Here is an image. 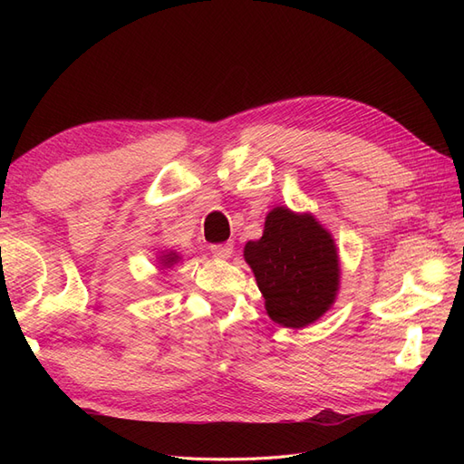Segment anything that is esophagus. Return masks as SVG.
Here are the masks:
<instances>
[{
    "mask_svg": "<svg viewBox=\"0 0 464 464\" xmlns=\"http://www.w3.org/2000/svg\"><path fill=\"white\" fill-rule=\"evenodd\" d=\"M232 251H234L232 244L210 246V254H213L217 259H228V257H232Z\"/></svg>",
    "mask_w": 464,
    "mask_h": 464,
    "instance_id": "obj_1",
    "label": "esophagus"
}]
</instances>
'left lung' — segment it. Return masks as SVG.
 Segmentation results:
<instances>
[{"instance_id": "left-lung-1", "label": "left lung", "mask_w": 464, "mask_h": 464, "mask_svg": "<svg viewBox=\"0 0 464 464\" xmlns=\"http://www.w3.org/2000/svg\"><path fill=\"white\" fill-rule=\"evenodd\" d=\"M244 259L256 275L265 310L275 323L304 329L325 315L341 288V259L333 234L312 213L275 207L263 236L247 242Z\"/></svg>"}]
</instances>
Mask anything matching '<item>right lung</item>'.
<instances>
[{
  "instance_id": "obj_1",
  "label": "right lung",
  "mask_w": 464,
  "mask_h": 464,
  "mask_svg": "<svg viewBox=\"0 0 464 464\" xmlns=\"http://www.w3.org/2000/svg\"><path fill=\"white\" fill-rule=\"evenodd\" d=\"M157 259H159V266H160L159 271H164V269H170V266H174L176 263H179L181 256L174 249H170V251L166 249V251H160V257H157Z\"/></svg>"
}]
</instances>
